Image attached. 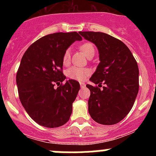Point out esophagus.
I'll return each instance as SVG.
<instances>
[{
  "instance_id": "34e87169",
  "label": "esophagus",
  "mask_w": 156,
  "mask_h": 156,
  "mask_svg": "<svg viewBox=\"0 0 156 156\" xmlns=\"http://www.w3.org/2000/svg\"><path fill=\"white\" fill-rule=\"evenodd\" d=\"M80 85L81 87H85V83L80 82Z\"/></svg>"
}]
</instances>
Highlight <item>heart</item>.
<instances>
[{"label":"heart","mask_w":156,"mask_h":156,"mask_svg":"<svg viewBox=\"0 0 156 156\" xmlns=\"http://www.w3.org/2000/svg\"><path fill=\"white\" fill-rule=\"evenodd\" d=\"M80 50L82 53L89 58L90 56H94L95 53L94 46L92 43L85 42L80 46ZM71 52L69 49H66L62 55V63L64 65H68L70 61ZM90 71L89 69L80 68L76 66H71L70 68L66 70V76L71 80H74L81 81L86 79L87 76L90 75Z\"/></svg>","instance_id":"heart-1"}]
</instances>
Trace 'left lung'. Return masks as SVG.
Listing matches in <instances>:
<instances>
[{
  "label": "left lung",
  "instance_id": "1",
  "mask_svg": "<svg viewBox=\"0 0 156 156\" xmlns=\"http://www.w3.org/2000/svg\"><path fill=\"white\" fill-rule=\"evenodd\" d=\"M80 34L97 46L100 59L90 79L98 86H86L90 90L89 114L100 124L118 123L131 110L138 93L137 61L120 40L101 32H80Z\"/></svg>",
  "mask_w": 156,
  "mask_h": 156
}]
</instances>
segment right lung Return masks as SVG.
I'll return each mask as SVG.
<instances>
[{
    "mask_svg": "<svg viewBox=\"0 0 156 156\" xmlns=\"http://www.w3.org/2000/svg\"><path fill=\"white\" fill-rule=\"evenodd\" d=\"M80 40L76 32L48 34L32 44L22 58L16 74L19 97L29 115L41 126L58 127L69 119L80 83L74 80L62 83V55Z\"/></svg>",
    "mask_w": 156,
    "mask_h": 156,
    "instance_id": "right-lung-1",
    "label": "right lung"
}]
</instances>
